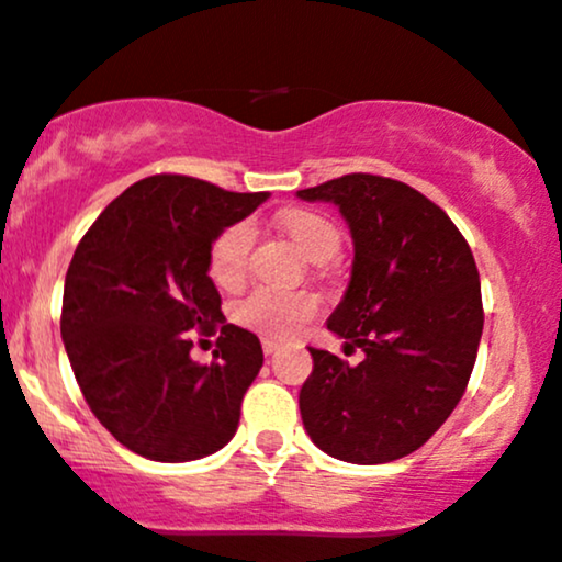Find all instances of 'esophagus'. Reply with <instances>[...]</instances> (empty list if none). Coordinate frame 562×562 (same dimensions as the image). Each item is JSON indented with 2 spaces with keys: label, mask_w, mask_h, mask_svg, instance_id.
I'll return each mask as SVG.
<instances>
[{
  "label": "esophagus",
  "mask_w": 562,
  "mask_h": 562,
  "mask_svg": "<svg viewBox=\"0 0 562 562\" xmlns=\"http://www.w3.org/2000/svg\"><path fill=\"white\" fill-rule=\"evenodd\" d=\"M261 348H263V353H267V356H274L277 350H280V342L272 340V337H263Z\"/></svg>",
  "instance_id": "esophagus-1"
}]
</instances>
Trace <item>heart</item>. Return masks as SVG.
Wrapping results in <instances>:
<instances>
[{
    "label": "heart",
    "instance_id": "obj_1",
    "mask_svg": "<svg viewBox=\"0 0 562 562\" xmlns=\"http://www.w3.org/2000/svg\"><path fill=\"white\" fill-rule=\"evenodd\" d=\"M288 235L301 254H306L311 261L319 256L335 254L340 246V235L335 225L324 220L322 214L301 212L288 220ZM256 229L248 220L233 222L216 235L212 248H209V274L220 288H238L246 277L248 254H251ZM319 308V301L311 293H290V290L277 288H254L251 293L243 295L235 303V319L243 327L256 329V333L269 337L293 335L303 322Z\"/></svg>",
    "mask_w": 562,
    "mask_h": 562
}]
</instances>
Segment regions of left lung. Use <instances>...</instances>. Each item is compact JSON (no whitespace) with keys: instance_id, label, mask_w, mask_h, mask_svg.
Segmentation results:
<instances>
[{"instance_id":"8db88e82","label":"left lung","mask_w":562,"mask_h":562,"mask_svg":"<svg viewBox=\"0 0 562 562\" xmlns=\"http://www.w3.org/2000/svg\"><path fill=\"white\" fill-rule=\"evenodd\" d=\"M333 201L353 235V272L327 327L358 363L311 350L301 418L327 456L390 463L422 448L463 397L482 340L479 269L461 229L416 188L350 172L299 191Z\"/></svg>"}]
</instances>
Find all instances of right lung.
<instances>
[{
    "label": "right lung",
    "mask_w": 562,
    "mask_h": 562,
    "mask_svg": "<svg viewBox=\"0 0 562 562\" xmlns=\"http://www.w3.org/2000/svg\"><path fill=\"white\" fill-rule=\"evenodd\" d=\"M267 195L151 175L80 238L59 327L88 408L127 450L161 463L195 461L238 429L263 353L254 333L225 324L209 248ZM193 331L221 335L212 364L190 358Z\"/></svg>",
    "instance_id": "add662e5"
}]
</instances>
